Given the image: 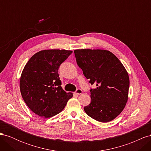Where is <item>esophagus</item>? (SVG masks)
<instances>
[{
  "label": "esophagus",
  "mask_w": 151,
  "mask_h": 151,
  "mask_svg": "<svg viewBox=\"0 0 151 151\" xmlns=\"http://www.w3.org/2000/svg\"><path fill=\"white\" fill-rule=\"evenodd\" d=\"M82 93H83V91H82V90H81V89H77V90H76V94L77 95L81 94Z\"/></svg>",
  "instance_id": "1"
}]
</instances>
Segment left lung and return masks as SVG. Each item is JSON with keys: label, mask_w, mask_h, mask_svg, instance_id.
Instances as JSON below:
<instances>
[{"label": "left lung", "mask_w": 151, "mask_h": 151, "mask_svg": "<svg viewBox=\"0 0 151 151\" xmlns=\"http://www.w3.org/2000/svg\"><path fill=\"white\" fill-rule=\"evenodd\" d=\"M77 63L97 88L91 89V103L84 108L87 115L100 122H108L117 117L129 98L130 80L125 67L108 50H74Z\"/></svg>", "instance_id": "left-lung-1"}]
</instances>
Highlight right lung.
<instances>
[{
	"label": "right lung",
	"instance_id": "right-lung-1",
	"mask_svg": "<svg viewBox=\"0 0 151 151\" xmlns=\"http://www.w3.org/2000/svg\"><path fill=\"white\" fill-rule=\"evenodd\" d=\"M71 50H43L26 63L19 81L22 99L31 110L45 118L60 113L72 96L61 87L58 70Z\"/></svg>",
	"mask_w": 151,
	"mask_h": 151
}]
</instances>
